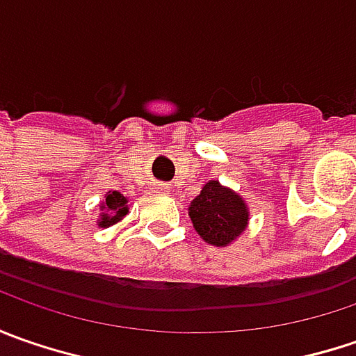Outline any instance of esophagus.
Returning a JSON list of instances; mask_svg holds the SVG:
<instances>
[{
    "mask_svg": "<svg viewBox=\"0 0 356 356\" xmlns=\"http://www.w3.org/2000/svg\"><path fill=\"white\" fill-rule=\"evenodd\" d=\"M160 188H162L164 192H168V190H170V186H166V184H160Z\"/></svg>",
    "mask_w": 356,
    "mask_h": 356,
    "instance_id": "esophagus-1",
    "label": "esophagus"
}]
</instances>
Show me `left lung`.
<instances>
[{
	"instance_id": "1",
	"label": "left lung",
	"mask_w": 356,
	"mask_h": 356,
	"mask_svg": "<svg viewBox=\"0 0 356 356\" xmlns=\"http://www.w3.org/2000/svg\"><path fill=\"white\" fill-rule=\"evenodd\" d=\"M188 216L200 238L216 248L234 243L250 224L245 200L218 180L202 186L198 196L188 206Z\"/></svg>"
}]
</instances>
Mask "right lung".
I'll use <instances>...</instances> for the list:
<instances>
[{"instance_id": "1", "label": "right lung", "mask_w": 356, "mask_h": 356, "mask_svg": "<svg viewBox=\"0 0 356 356\" xmlns=\"http://www.w3.org/2000/svg\"><path fill=\"white\" fill-rule=\"evenodd\" d=\"M99 208H101V213H99L97 226L111 227L122 222V218L129 213V198H124L117 190H108L104 194L103 202L99 204Z\"/></svg>"}]
</instances>
